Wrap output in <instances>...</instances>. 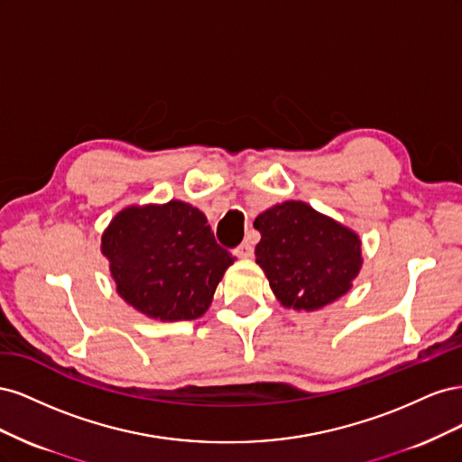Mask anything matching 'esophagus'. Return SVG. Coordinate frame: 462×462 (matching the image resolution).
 I'll list each match as a JSON object with an SVG mask.
<instances>
[{
    "instance_id": "obj_1",
    "label": "esophagus",
    "mask_w": 462,
    "mask_h": 462,
    "mask_svg": "<svg viewBox=\"0 0 462 462\" xmlns=\"http://www.w3.org/2000/svg\"><path fill=\"white\" fill-rule=\"evenodd\" d=\"M233 254H235L236 258H253L254 248H253V245H250V243L246 241V243H243L239 248H235Z\"/></svg>"
}]
</instances>
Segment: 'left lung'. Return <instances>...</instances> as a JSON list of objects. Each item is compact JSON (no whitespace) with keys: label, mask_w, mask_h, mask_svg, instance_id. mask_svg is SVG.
I'll return each instance as SVG.
<instances>
[{"label":"left lung","mask_w":462,"mask_h":462,"mask_svg":"<svg viewBox=\"0 0 462 462\" xmlns=\"http://www.w3.org/2000/svg\"><path fill=\"white\" fill-rule=\"evenodd\" d=\"M254 229L256 263L285 309L314 312L353 289L365 262L356 231L302 200L263 209Z\"/></svg>","instance_id":"left-lung-1"}]
</instances>
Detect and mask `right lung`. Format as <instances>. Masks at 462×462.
I'll return each instance as SVG.
<instances>
[{
    "instance_id": "right-lung-1",
    "label": "right lung",
    "mask_w": 462,
    "mask_h": 462,
    "mask_svg": "<svg viewBox=\"0 0 462 462\" xmlns=\"http://www.w3.org/2000/svg\"><path fill=\"white\" fill-rule=\"evenodd\" d=\"M100 250L119 297L160 321L200 318L235 262L206 216L183 200L125 206L102 233Z\"/></svg>"
}]
</instances>
